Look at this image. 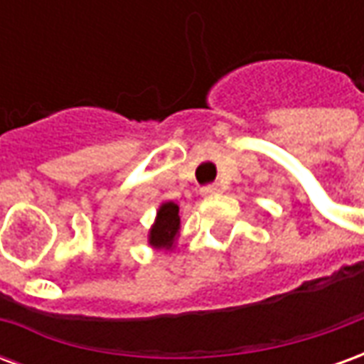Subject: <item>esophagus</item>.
<instances>
[{
    "instance_id": "34e87169",
    "label": "esophagus",
    "mask_w": 364,
    "mask_h": 364,
    "mask_svg": "<svg viewBox=\"0 0 364 364\" xmlns=\"http://www.w3.org/2000/svg\"><path fill=\"white\" fill-rule=\"evenodd\" d=\"M220 193V185L218 183H210V185H205L203 189H200V195L203 197H213V195H218Z\"/></svg>"
}]
</instances>
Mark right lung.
Returning a JSON list of instances; mask_svg holds the SVG:
<instances>
[{"instance_id":"obj_1","label":"right lung","mask_w":364,"mask_h":364,"mask_svg":"<svg viewBox=\"0 0 364 364\" xmlns=\"http://www.w3.org/2000/svg\"><path fill=\"white\" fill-rule=\"evenodd\" d=\"M179 232V206L175 203H166L159 206L158 220L150 230V244L154 247H166L169 250L173 245V240Z\"/></svg>"}]
</instances>
